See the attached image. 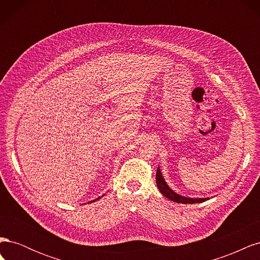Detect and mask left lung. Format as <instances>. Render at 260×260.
<instances>
[{
    "label": "left lung",
    "mask_w": 260,
    "mask_h": 260,
    "mask_svg": "<svg viewBox=\"0 0 260 260\" xmlns=\"http://www.w3.org/2000/svg\"><path fill=\"white\" fill-rule=\"evenodd\" d=\"M156 183L157 186H158V190L160 191V193L166 196V198L170 201H174L176 203H181V204H195V203H203L207 200H209V198L207 199H191V198H185V196L180 195L178 193H176L174 190H171L169 187V185L167 184L166 181H165L161 171L159 169V167L157 168V172H156Z\"/></svg>",
    "instance_id": "1"
}]
</instances>
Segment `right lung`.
<instances>
[{"label": "right lung", "instance_id": "1", "mask_svg": "<svg viewBox=\"0 0 260 260\" xmlns=\"http://www.w3.org/2000/svg\"><path fill=\"white\" fill-rule=\"evenodd\" d=\"M102 198H103V195H102ZM101 198H98L96 200H94V201H92V202H89V203H93V202H95V201H98V200H100Z\"/></svg>", "mask_w": 260, "mask_h": 260}]
</instances>
